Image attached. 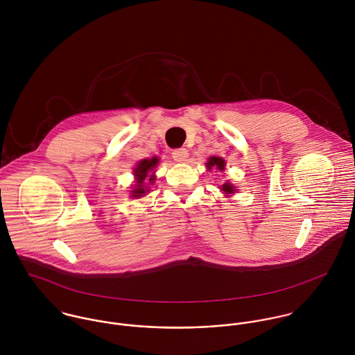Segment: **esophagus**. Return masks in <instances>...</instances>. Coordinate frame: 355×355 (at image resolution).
<instances>
[{"label":"esophagus","mask_w":355,"mask_h":355,"mask_svg":"<svg viewBox=\"0 0 355 355\" xmlns=\"http://www.w3.org/2000/svg\"><path fill=\"white\" fill-rule=\"evenodd\" d=\"M172 157H173V159L178 161V162H183V161H186L187 157H189V150H187L186 148L175 149V150L172 152Z\"/></svg>","instance_id":"1"}]
</instances>
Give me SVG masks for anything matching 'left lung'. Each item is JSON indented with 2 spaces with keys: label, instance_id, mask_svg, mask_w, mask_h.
<instances>
[{
  "label": "left lung",
  "instance_id": "obj_1",
  "mask_svg": "<svg viewBox=\"0 0 355 355\" xmlns=\"http://www.w3.org/2000/svg\"><path fill=\"white\" fill-rule=\"evenodd\" d=\"M224 165H225V161H224L221 157H211V158H209V161H207V164H206L207 169H211V168L214 166V168H217V169H220V171H224ZM221 190L225 191L227 194L235 193L234 186H231L230 183L223 184V189H221Z\"/></svg>",
  "mask_w": 355,
  "mask_h": 355
}]
</instances>
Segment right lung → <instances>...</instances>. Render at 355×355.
<instances>
[{"label":"right lung","mask_w":355,"mask_h":355,"mask_svg":"<svg viewBox=\"0 0 355 355\" xmlns=\"http://www.w3.org/2000/svg\"><path fill=\"white\" fill-rule=\"evenodd\" d=\"M157 162H158V159L154 157L152 159H142V161H139V164H138V166L135 168V176H137V186H134L135 187V190H132L131 193H132V197L134 198H141L142 196H145V193H148L149 190V187H146V178H148V175H149V172L152 171L153 168L157 165ZM154 180V176H150V179H149V182H153Z\"/></svg>","instance_id":"add662e5"}]
</instances>
